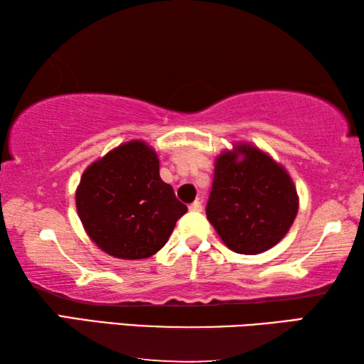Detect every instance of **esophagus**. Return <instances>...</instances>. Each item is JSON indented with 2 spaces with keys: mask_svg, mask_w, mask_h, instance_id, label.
I'll use <instances>...</instances> for the list:
<instances>
[{
  "mask_svg": "<svg viewBox=\"0 0 364 364\" xmlns=\"http://www.w3.org/2000/svg\"><path fill=\"white\" fill-rule=\"evenodd\" d=\"M189 210H191V212H202V202L194 200L193 204L189 205Z\"/></svg>",
  "mask_w": 364,
  "mask_h": 364,
  "instance_id": "34e87169",
  "label": "esophagus"
}]
</instances>
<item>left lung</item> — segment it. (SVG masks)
<instances>
[{
	"label": "left lung",
	"instance_id": "8db88e82",
	"mask_svg": "<svg viewBox=\"0 0 364 364\" xmlns=\"http://www.w3.org/2000/svg\"><path fill=\"white\" fill-rule=\"evenodd\" d=\"M299 212V196L281 164L250 143L215 159L207 218L228 249L257 255L278 244Z\"/></svg>",
	"mask_w": 364,
	"mask_h": 364
}]
</instances>
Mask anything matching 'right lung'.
I'll return each instance as SVG.
<instances>
[{
	"instance_id": "add662e5",
	"label": "right lung",
	"mask_w": 364,
	"mask_h": 364,
	"mask_svg": "<svg viewBox=\"0 0 364 364\" xmlns=\"http://www.w3.org/2000/svg\"><path fill=\"white\" fill-rule=\"evenodd\" d=\"M75 204L91 241L123 260L156 254L188 212L160 178L157 152L141 139L117 146L88 165Z\"/></svg>"
}]
</instances>
